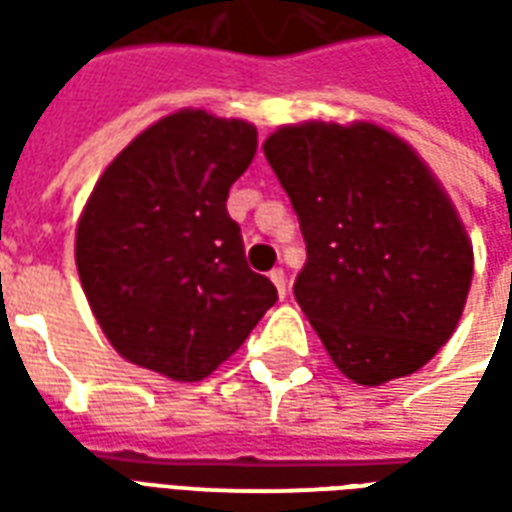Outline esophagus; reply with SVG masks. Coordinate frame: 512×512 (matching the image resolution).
Listing matches in <instances>:
<instances>
[{
    "label": "esophagus",
    "instance_id": "1",
    "mask_svg": "<svg viewBox=\"0 0 512 512\" xmlns=\"http://www.w3.org/2000/svg\"><path fill=\"white\" fill-rule=\"evenodd\" d=\"M268 277H271V282L277 285L279 299H285V293H288V277H285V271H282V268H274V271H271Z\"/></svg>",
    "mask_w": 512,
    "mask_h": 512
}]
</instances>
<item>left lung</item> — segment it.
<instances>
[{"instance_id":"1","label":"left lung","mask_w":512,"mask_h":512,"mask_svg":"<svg viewBox=\"0 0 512 512\" xmlns=\"http://www.w3.org/2000/svg\"><path fill=\"white\" fill-rule=\"evenodd\" d=\"M307 244L293 293L362 386L417 373L461 321L472 244L414 147L373 123L285 126L263 145Z\"/></svg>"}]
</instances>
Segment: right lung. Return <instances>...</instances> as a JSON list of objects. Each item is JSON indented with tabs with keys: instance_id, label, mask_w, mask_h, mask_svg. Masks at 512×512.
I'll return each instance as SVG.
<instances>
[{
	"instance_id": "obj_1",
	"label": "right lung",
	"mask_w": 512,
	"mask_h": 512,
	"mask_svg": "<svg viewBox=\"0 0 512 512\" xmlns=\"http://www.w3.org/2000/svg\"><path fill=\"white\" fill-rule=\"evenodd\" d=\"M257 153V128L180 109L106 167L76 227V268L120 356L200 381L277 301L246 266L227 194Z\"/></svg>"
}]
</instances>
